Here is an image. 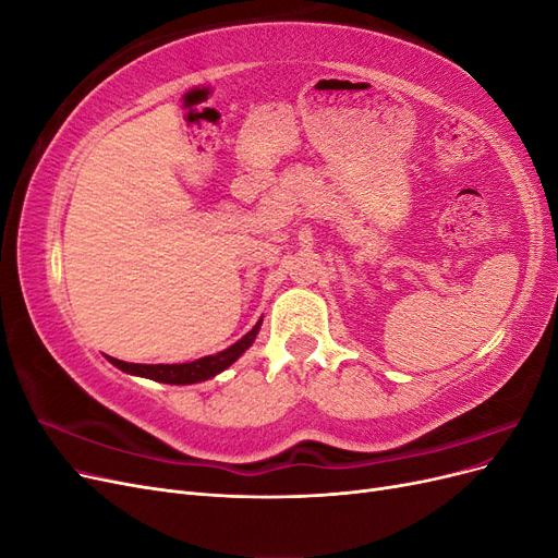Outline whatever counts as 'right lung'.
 Returning <instances> with one entry per match:
<instances>
[{
  "label": "right lung",
  "instance_id": "obj_1",
  "mask_svg": "<svg viewBox=\"0 0 558 558\" xmlns=\"http://www.w3.org/2000/svg\"><path fill=\"white\" fill-rule=\"evenodd\" d=\"M258 330H260V320L242 337V340H238L232 347H228L226 351L214 353V356L197 359L193 363H181V365H140V363L118 361V359H111V356H109V361L118 369H123V373L148 377V379H154V381H162V384H197V381L211 379L218 373H223L228 365H232L234 361H238L242 353L253 344V340H256Z\"/></svg>",
  "mask_w": 558,
  "mask_h": 558
}]
</instances>
